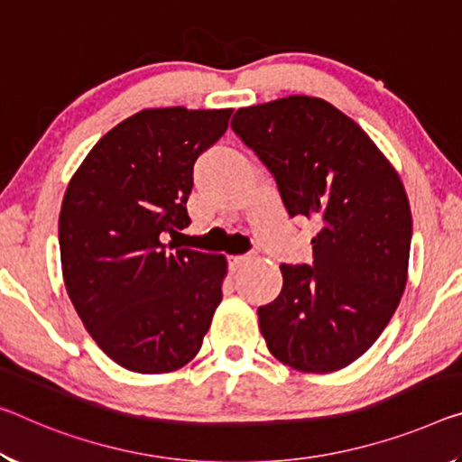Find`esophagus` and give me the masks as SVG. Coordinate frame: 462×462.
<instances>
[{
	"label": "esophagus",
	"instance_id": "1",
	"mask_svg": "<svg viewBox=\"0 0 462 462\" xmlns=\"http://www.w3.org/2000/svg\"><path fill=\"white\" fill-rule=\"evenodd\" d=\"M251 261V254H234V257H230V267L232 269H238L243 267L245 263Z\"/></svg>",
	"mask_w": 462,
	"mask_h": 462
}]
</instances>
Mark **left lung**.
Wrapping results in <instances>:
<instances>
[{"label":"left lung","mask_w":462,"mask_h":462,"mask_svg":"<svg viewBox=\"0 0 462 462\" xmlns=\"http://www.w3.org/2000/svg\"><path fill=\"white\" fill-rule=\"evenodd\" d=\"M232 131L267 166L290 217H314L312 265H282L283 288L261 306L277 360L325 374L368 351L401 302L411 209L394 168L328 102L288 97L238 108Z\"/></svg>","instance_id":"8db88e82"}]
</instances>
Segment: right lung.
Segmentation results:
<instances>
[{"label":"right lung","mask_w":462,"mask_h":462,"mask_svg":"<svg viewBox=\"0 0 462 462\" xmlns=\"http://www.w3.org/2000/svg\"><path fill=\"white\" fill-rule=\"evenodd\" d=\"M230 115L171 106L129 116L94 145L65 191V288L98 347L131 372L191 362L222 302L224 254L164 238L191 224L193 166Z\"/></svg>","instance_id":"obj_1"}]
</instances>
